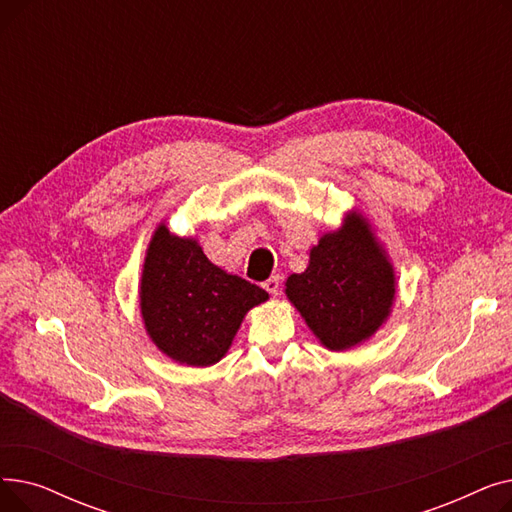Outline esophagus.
Wrapping results in <instances>:
<instances>
[{
    "label": "esophagus",
    "instance_id": "obj_1",
    "mask_svg": "<svg viewBox=\"0 0 512 512\" xmlns=\"http://www.w3.org/2000/svg\"><path fill=\"white\" fill-rule=\"evenodd\" d=\"M263 288L272 294V297H278L280 294V276H272V278H267L265 282H263Z\"/></svg>",
    "mask_w": 512,
    "mask_h": 512
}]
</instances>
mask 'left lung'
Here are the masks:
<instances>
[{
  "label": "left lung",
  "instance_id": "obj_1",
  "mask_svg": "<svg viewBox=\"0 0 512 512\" xmlns=\"http://www.w3.org/2000/svg\"><path fill=\"white\" fill-rule=\"evenodd\" d=\"M286 297L328 351H348L378 332L392 313L396 274L369 220L348 211L321 234L309 265L286 280Z\"/></svg>",
  "mask_w": 512,
  "mask_h": 512
}]
</instances>
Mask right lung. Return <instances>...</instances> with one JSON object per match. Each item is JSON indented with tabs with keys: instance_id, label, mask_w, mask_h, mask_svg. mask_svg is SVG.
Returning <instances> with one entry per match:
<instances>
[{
	"instance_id": "right-lung-1",
	"label": "right lung",
	"mask_w": 512,
	"mask_h": 512,
	"mask_svg": "<svg viewBox=\"0 0 512 512\" xmlns=\"http://www.w3.org/2000/svg\"><path fill=\"white\" fill-rule=\"evenodd\" d=\"M270 299L263 288L211 263L195 236L161 222L145 253L139 309L161 353L188 367L226 357L245 315Z\"/></svg>"
}]
</instances>
